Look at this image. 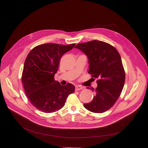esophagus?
Wrapping results in <instances>:
<instances>
[{"label":"esophagus","mask_w":148,"mask_h":148,"mask_svg":"<svg viewBox=\"0 0 148 148\" xmlns=\"http://www.w3.org/2000/svg\"><path fill=\"white\" fill-rule=\"evenodd\" d=\"M83 89V87L81 86H75V90H79Z\"/></svg>","instance_id":"obj_1"}]
</instances>
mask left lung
Here are the masks:
<instances>
[{"instance_id":"left-lung-1","label":"left lung","mask_w":148,"mask_h":148,"mask_svg":"<svg viewBox=\"0 0 148 148\" xmlns=\"http://www.w3.org/2000/svg\"><path fill=\"white\" fill-rule=\"evenodd\" d=\"M75 48L86 54L88 73L94 80L97 79V88L92 89L95 96L84 107L92 112L104 113L116 103L125 83V73L120 54L110 44L97 40L78 44Z\"/></svg>"}]
</instances>
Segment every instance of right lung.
Instances as JSON below:
<instances>
[{
  "mask_svg": "<svg viewBox=\"0 0 148 148\" xmlns=\"http://www.w3.org/2000/svg\"><path fill=\"white\" fill-rule=\"evenodd\" d=\"M75 44H43L31 50L25 62L21 82L26 95L38 110L53 113L63 107L67 97L75 90L71 83L62 86L54 79L61 57Z\"/></svg>",
  "mask_w": 148,
  "mask_h": 148,
  "instance_id": "right-lung-1",
  "label": "right lung"
}]
</instances>
